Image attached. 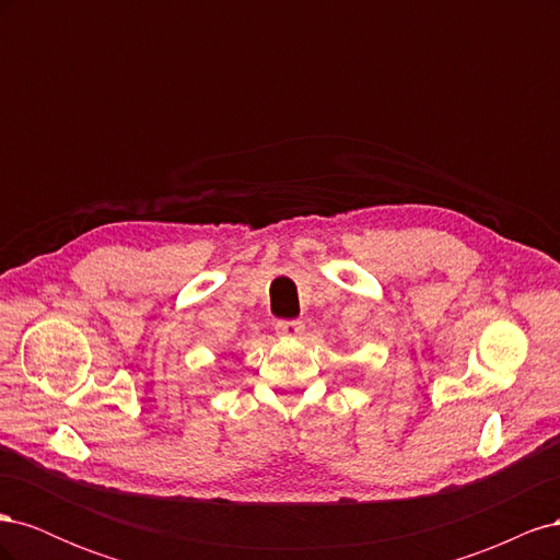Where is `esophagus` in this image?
Instances as JSON below:
<instances>
[{
	"mask_svg": "<svg viewBox=\"0 0 560 560\" xmlns=\"http://www.w3.org/2000/svg\"><path fill=\"white\" fill-rule=\"evenodd\" d=\"M276 331H278L280 336H287V338L301 336V334H303V322H301V319H278Z\"/></svg>",
	"mask_w": 560,
	"mask_h": 560,
	"instance_id": "obj_1",
	"label": "esophagus"
}]
</instances>
